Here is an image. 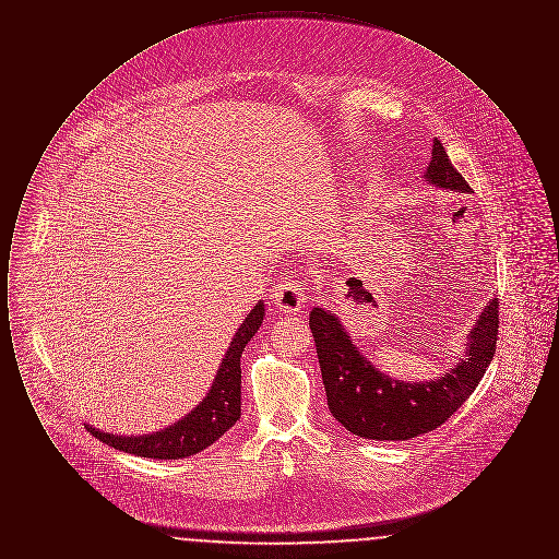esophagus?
I'll list each match as a JSON object with an SVG mask.
<instances>
[{"mask_svg":"<svg viewBox=\"0 0 559 559\" xmlns=\"http://www.w3.org/2000/svg\"><path fill=\"white\" fill-rule=\"evenodd\" d=\"M272 301L276 304V308L281 312H297V310H301L304 304H306V292H304L301 281L287 276L281 283H276V287L272 292Z\"/></svg>","mask_w":559,"mask_h":559,"instance_id":"obj_1","label":"esophagus"}]
</instances>
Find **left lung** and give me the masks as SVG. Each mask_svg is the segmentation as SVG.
I'll return each instance as SVG.
<instances>
[{
    "mask_svg": "<svg viewBox=\"0 0 559 559\" xmlns=\"http://www.w3.org/2000/svg\"><path fill=\"white\" fill-rule=\"evenodd\" d=\"M426 178L438 188L472 192L438 138ZM499 320V299H492L469 333L467 358L436 381L404 383L377 371L354 347L340 319L314 308L310 329L331 415L347 431L369 440H411L442 426L478 388L497 352Z\"/></svg>",
    "mask_w": 559,
    "mask_h": 559,
    "instance_id": "8db88e82",
    "label": "left lung"
}]
</instances>
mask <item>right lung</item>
<instances>
[{"mask_svg":"<svg viewBox=\"0 0 559 559\" xmlns=\"http://www.w3.org/2000/svg\"><path fill=\"white\" fill-rule=\"evenodd\" d=\"M262 320L264 304L260 301L242 320L235 340L230 342L210 394L182 421L157 433L135 438L103 433L94 427H87V431L117 451L148 459H182L212 447L240 419V354L262 326Z\"/></svg>","mask_w":559,"mask_h":559,"instance_id":"add662e5","label":"right lung"}]
</instances>
